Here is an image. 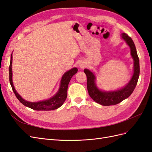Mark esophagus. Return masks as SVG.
Wrapping results in <instances>:
<instances>
[{"instance_id": "esophagus-1", "label": "esophagus", "mask_w": 152, "mask_h": 152, "mask_svg": "<svg viewBox=\"0 0 152 152\" xmlns=\"http://www.w3.org/2000/svg\"><path fill=\"white\" fill-rule=\"evenodd\" d=\"M79 67L80 68H85L86 67V65H85V63H80V64H79Z\"/></svg>"}]
</instances>
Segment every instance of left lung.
I'll return each mask as SVG.
<instances>
[{
    "label": "left lung",
    "mask_w": 152,
    "mask_h": 152,
    "mask_svg": "<svg viewBox=\"0 0 152 152\" xmlns=\"http://www.w3.org/2000/svg\"><path fill=\"white\" fill-rule=\"evenodd\" d=\"M121 37L130 48L131 55L134 61L132 76L126 86L114 91L101 90L96 86V77L94 73L88 69H84V73L87 76V88L90 97L95 102L103 106L117 104L130 96L135 89L140 76V60L134 43L130 37L125 33L122 34Z\"/></svg>",
    "instance_id": "left-lung-1"
}]
</instances>
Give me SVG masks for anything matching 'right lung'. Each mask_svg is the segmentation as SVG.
<instances>
[{
    "label": "right lung",
    "mask_w": 152,
    "mask_h": 152,
    "mask_svg": "<svg viewBox=\"0 0 152 152\" xmlns=\"http://www.w3.org/2000/svg\"><path fill=\"white\" fill-rule=\"evenodd\" d=\"M12 54L11 55V61L10 65V82L12 87L14 93L16 95V98L20 102L25 105V107L33 109L34 110H54L59 108L65 102L67 97V89L68 84L70 82L72 77L77 72L78 69L75 67L70 69V70L66 72L62 76L61 80L59 85V88L57 93L51 98L48 99L39 101L37 102H30L28 101H26L21 96L17 93L12 82Z\"/></svg>",
    "instance_id": "obj_1"
}]
</instances>
